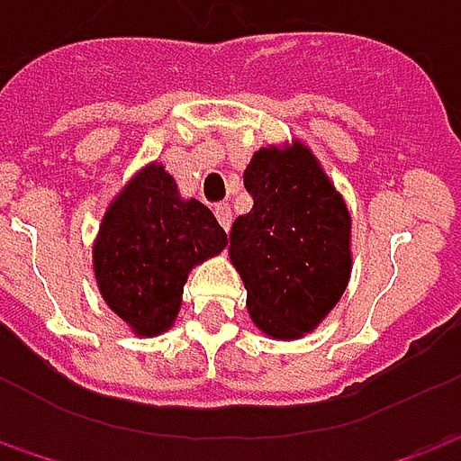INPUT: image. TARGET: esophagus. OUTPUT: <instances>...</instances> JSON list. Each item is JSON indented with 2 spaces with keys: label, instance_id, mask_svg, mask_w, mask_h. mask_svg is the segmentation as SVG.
Instances as JSON below:
<instances>
[{
  "label": "esophagus",
  "instance_id": "34e87169",
  "mask_svg": "<svg viewBox=\"0 0 461 461\" xmlns=\"http://www.w3.org/2000/svg\"><path fill=\"white\" fill-rule=\"evenodd\" d=\"M214 214H217V220H220L221 230L230 231V227H231V207L230 204H217V207H214Z\"/></svg>",
  "mask_w": 461,
  "mask_h": 461
}]
</instances>
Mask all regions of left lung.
I'll list each match as a JSON object with an SVG mask.
<instances>
[{
  "label": "left lung",
  "mask_w": 461,
  "mask_h": 461,
  "mask_svg": "<svg viewBox=\"0 0 461 461\" xmlns=\"http://www.w3.org/2000/svg\"><path fill=\"white\" fill-rule=\"evenodd\" d=\"M252 209L234 220L230 259L254 327L302 339L342 299L352 275V214L304 141L269 144L244 169Z\"/></svg>",
  "instance_id": "8db88e82"
}]
</instances>
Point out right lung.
<instances>
[{
  "mask_svg": "<svg viewBox=\"0 0 461 461\" xmlns=\"http://www.w3.org/2000/svg\"><path fill=\"white\" fill-rule=\"evenodd\" d=\"M227 231L199 199L149 162L109 202L92 247L99 294L137 337L172 330L189 272L221 254Z\"/></svg>",
  "mask_w": 461,
  "mask_h": 461,
  "instance_id": "right-lung-1",
  "label": "right lung"
}]
</instances>
